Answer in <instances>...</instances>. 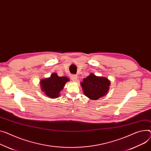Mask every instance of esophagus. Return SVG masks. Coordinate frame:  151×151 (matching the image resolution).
<instances>
[{"label":"esophagus","instance_id":"obj_1","mask_svg":"<svg viewBox=\"0 0 151 151\" xmlns=\"http://www.w3.org/2000/svg\"><path fill=\"white\" fill-rule=\"evenodd\" d=\"M71 78L73 81H74V82H76V81L77 80V76L76 75H71Z\"/></svg>","mask_w":151,"mask_h":151}]
</instances>
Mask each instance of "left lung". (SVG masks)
Listing matches in <instances>:
<instances>
[{"label": "left lung", "instance_id": "1", "mask_svg": "<svg viewBox=\"0 0 151 151\" xmlns=\"http://www.w3.org/2000/svg\"><path fill=\"white\" fill-rule=\"evenodd\" d=\"M110 84V81L106 77H98L92 73L80 83L85 95L93 100L105 96L109 89Z\"/></svg>", "mask_w": 151, "mask_h": 151}]
</instances>
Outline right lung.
Segmentation results:
<instances>
[{
    "label": "right lung",
    "mask_w": 151,
    "mask_h": 151,
    "mask_svg": "<svg viewBox=\"0 0 151 151\" xmlns=\"http://www.w3.org/2000/svg\"><path fill=\"white\" fill-rule=\"evenodd\" d=\"M69 80L66 77H59L56 73H52L51 77L40 81L41 90L45 94L51 99L57 98L66 83Z\"/></svg>",
    "instance_id": "add662e5"
}]
</instances>
